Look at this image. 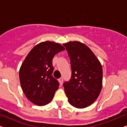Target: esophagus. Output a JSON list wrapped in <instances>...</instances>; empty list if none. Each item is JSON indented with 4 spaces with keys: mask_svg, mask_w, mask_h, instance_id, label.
<instances>
[{
    "mask_svg": "<svg viewBox=\"0 0 127 127\" xmlns=\"http://www.w3.org/2000/svg\"><path fill=\"white\" fill-rule=\"evenodd\" d=\"M59 83L60 84V85H63V78H60L59 79Z\"/></svg>",
    "mask_w": 127,
    "mask_h": 127,
    "instance_id": "1",
    "label": "esophagus"
}]
</instances>
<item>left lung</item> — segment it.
<instances>
[{"label": "left lung", "instance_id": "1", "mask_svg": "<svg viewBox=\"0 0 127 127\" xmlns=\"http://www.w3.org/2000/svg\"><path fill=\"white\" fill-rule=\"evenodd\" d=\"M70 60L72 76L63 84L71 105L83 109L93 104L102 88L103 69L100 61L87 45L78 41L64 43Z\"/></svg>", "mask_w": 127, "mask_h": 127}]
</instances>
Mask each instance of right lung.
<instances>
[{
	"label": "right lung",
	"instance_id": "add662e5",
	"mask_svg": "<svg viewBox=\"0 0 127 127\" xmlns=\"http://www.w3.org/2000/svg\"><path fill=\"white\" fill-rule=\"evenodd\" d=\"M64 48L54 42H42L29 52L19 72L20 84L26 97L37 106L51 101L59 82L52 76V59Z\"/></svg>",
	"mask_w": 127,
	"mask_h": 127
}]
</instances>
